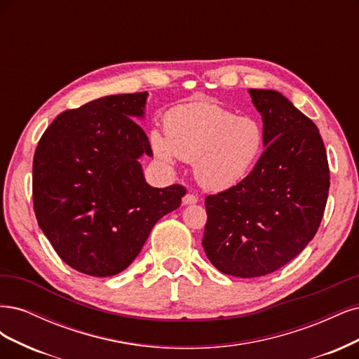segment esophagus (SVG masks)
<instances>
[{"instance_id": "obj_1", "label": "esophagus", "mask_w": 359, "mask_h": 359, "mask_svg": "<svg viewBox=\"0 0 359 359\" xmlns=\"http://www.w3.org/2000/svg\"><path fill=\"white\" fill-rule=\"evenodd\" d=\"M182 203H183V205H191V204H196V203H198V196L194 195V194H187V195L183 196Z\"/></svg>"}]
</instances>
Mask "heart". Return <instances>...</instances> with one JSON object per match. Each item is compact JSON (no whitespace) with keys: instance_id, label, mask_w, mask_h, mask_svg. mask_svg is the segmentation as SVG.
I'll list each match as a JSON object with an SVG mask.
<instances>
[{"instance_id":"obj_1","label":"heart","mask_w":359,"mask_h":359,"mask_svg":"<svg viewBox=\"0 0 359 359\" xmlns=\"http://www.w3.org/2000/svg\"><path fill=\"white\" fill-rule=\"evenodd\" d=\"M164 131H150L149 143L158 159L192 163L204 189L226 191L245 180L264 150L262 125L238 116L212 101H192L172 107L164 116Z\"/></svg>"}]
</instances>
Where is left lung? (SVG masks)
<instances>
[{
    "instance_id": "8db88e82",
    "label": "left lung",
    "mask_w": 359,
    "mask_h": 359,
    "mask_svg": "<svg viewBox=\"0 0 359 359\" xmlns=\"http://www.w3.org/2000/svg\"><path fill=\"white\" fill-rule=\"evenodd\" d=\"M259 111L264 152L249 176L205 198L203 248L215 267L236 277L270 274L315 237L330 189L319 130L273 89H249Z\"/></svg>"
}]
</instances>
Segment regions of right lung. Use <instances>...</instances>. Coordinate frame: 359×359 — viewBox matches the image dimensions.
<instances>
[{"label":"right lung","mask_w":359,"mask_h":359,"mask_svg":"<svg viewBox=\"0 0 359 359\" xmlns=\"http://www.w3.org/2000/svg\"><path fill=\"white\" fill-rule=\"evenodd\" d=\"M147 97L109 95L67 110L40 138L32 163L37 222L80 273L123 271L187 194L180 184L154 188L144 179L140 159L154 154L135 121L144 119Z\"/></svg>","instance_id":"1"}]
</instances>
